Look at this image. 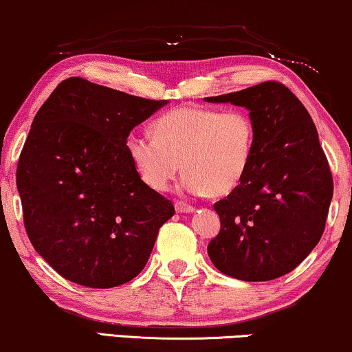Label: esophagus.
Listing matches in <instances>:
<instances>
[{"label": "esophagus", "instance_id": "obj_1", "mask_svg": "<svg viewBox=\"0 0 352 352\" xmlns=\"http://www.w3.org/2000/svg\"><path fill=\"white\" fill-rule=\"evenodd\" d=\"M175 209H177V212H180V214H190V212H195V207L186 204V202H183V201L175 202Z\"/></svg>", "mask_w": 352, "mask_h": 352}]
</instances>
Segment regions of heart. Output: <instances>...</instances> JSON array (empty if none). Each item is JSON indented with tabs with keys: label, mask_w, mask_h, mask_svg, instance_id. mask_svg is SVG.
I'll use <instances>...</instances> for the list:
<instances>
[{
	"label": "heart",
	"mask_w": 352,
	"mask_h": 352,
	"mask_svg": "<svg viewBox=\"0 0 352 352\" xmlns=\"http://www.w3.org/2000/svg\"><path fill=\"white\" fill-rule=\"evenodd\" d=\"M153 133H129L126 151L142 182L155 191L169 190L183 166L185 191L230 195L254 157L255 124L245 110L183 105L157 118Z\"/></svg>",
	"instance_id": "b5f03b06"
}]
</instances>
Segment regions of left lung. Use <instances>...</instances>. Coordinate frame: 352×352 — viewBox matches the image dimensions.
<instances>
[{
	"instance_id": "obj_1",
	"label": "left lung",
	"mask_w": 352,
	"mask_h": 352,
	"mask_svg": "<svg viewBox=\"0 0 352 352\" xmlns=\"http://www.w3.org/2000/svg\"><path fill=\"white\" fill-rule=\"evenodd\" d=\"M204 100L245 107L255 124L249 170L214 204L221 228L207 254L234 279H277L311 254L325 230L333 178L318 129L303 103L277 81Z\"/></svg>"
}]
</instances>
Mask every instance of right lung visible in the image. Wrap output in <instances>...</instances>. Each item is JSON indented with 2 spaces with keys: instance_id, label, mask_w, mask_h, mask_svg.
<instances>
[{
  "instance_id": "1",
  "label": "right lung",
  "mask_w": 352,
  "mask_h": 352,
  "mask_svg": "<svg viewBox=\"0 0 352 352\" xmlns=\"http://www.w3.org/2000/svg\"><path fill=\"white\" fill-rule=\"evenodd\" d=\"M166 103L75 76L38 110L17 190L30 242L65 279L110 289L145 268L175 209L138 177L126 138Z\"/></svg>"
}]
</instances>
